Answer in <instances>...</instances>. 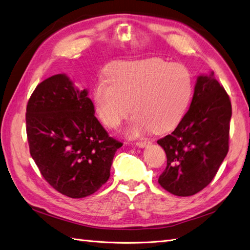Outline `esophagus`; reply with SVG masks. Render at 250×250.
<instances>
[{"instance_id": "obj_1", "label": "esophagus", "mask_w": 250, "mask_h": 250, "mask_svg": "<svg viewBox=\"0 0 250 250\" xmlns=\"http://www.w3.org/2000/svg\"><path fill=\"white\" fill-rule=\"evenodd\" d=\"M149 144H150V141H148V140H146V139H142V140H140V141L136 142V145L138 146V147H141V148L146 147V146H148Z\"/></svg>"}]
</instances>
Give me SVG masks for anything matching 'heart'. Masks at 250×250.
<instances>
[{
  "instance_id": "1",
  "label": "heart",
  "mask_w": 250,
  "mask_h": 250,
  "mask_svg": "<svg viewBox=\"0 0 250 250\" xmlns=\"http://www.w3.org/2000/svg\"><path fill=\"white\" fill-rule=\"evenodd\" d=\"M94 88L96 112L115 129L133 113L125 135L137 138L149 129H172L184 117L193 94V79L185 65L160 58L120 62L109 66Z\"/></svg>"
}]
</instances>
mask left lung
Masks as SVG:
<instances>
[{
    "label": "left lung",
    "instance_id": "8db88e82",
    "mask_svg": "<svg viewBox=\"0 0 250 250\" xmlns=\"http://www.w3.org/2000/svg\"><path fill=\"white\" fill-rule=\"evenodd\" d=\"M230 99L211 72L196 79L190 108L175 130L157 143L167 154L158 182L177 196H191L214 178L229 148Z\"/></svg>",
    "mask_w": 250,
    "mask_h": 250
}]
</instances>
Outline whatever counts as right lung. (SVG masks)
Returning a JSON list of instances; mask_svg holds the SVG:
<instances>
[{"mask_svg":"<svg viewBox=\"0 0 250 250\" xmlns=\"http://www.w3.org/2000/svg\"><path fill=\"white\" fill-rule=\"evenodd\" d=\"M88 93L57 74L36 87L26 107L30 156L48 184L71 198L89 196L106 184L123 145L95 118Z\"/></svg>","mask_w":250,"mask_h":250,"instance_id":"right-lung-1","label":"right lung"}]
</instances>
